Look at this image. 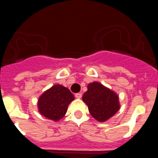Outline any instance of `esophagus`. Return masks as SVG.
Wrapping results in <instances>:
<instances>
[{
  "label": "esophagus",
  "mask_w": 158,
  "mask_h": 158,
  "mask_svg": "<svg viewBox=\"0 0 158 158\" xmlns=\"http://www.w3.org/2000/svg\"><path fill=\"white\" fill-rule=\"evenodd\" d=\"M81 96H82V94L80 93H77L75 94V97H76L77 99H81Z\"/></svg>",
  "instance_id": "1"
}]
</instances>
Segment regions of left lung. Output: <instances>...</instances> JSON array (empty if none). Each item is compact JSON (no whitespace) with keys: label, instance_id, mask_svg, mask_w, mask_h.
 Segmentation results:
<instances>
[{"label":"left lung","instance_id":"obj_1","mask_svg":"<svg viewBox=\"0 0 158 158\" xmlns=\"http://www.w3.org/2000/svg\"><path fill=\"white\" fill-rule=\"evenodd\" d=\"M82 100L92 116L100 122L107 120L120 108L116 93L98 82L89 84Z\"/></svg>","mask_w":158,"mask_h":158}]
</instances>
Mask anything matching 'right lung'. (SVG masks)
<instances>
[{"label": "right lung", "instance_id": "obj_1", "mask_svg": "<svg viewBox=\"0 0 158 158\" xmlns=\"http://www.w3.org/2000/svg\"><path fill=\"white\" fill-rule=\"evenodd\" d=\"M73 100L74 96L67 88L55 85L41 95L38 101V108L44 117L58 121L63 118L68 106Z\"/></svg>", "mask_w": 158, "mask_h": 158}]
</instances>
